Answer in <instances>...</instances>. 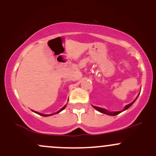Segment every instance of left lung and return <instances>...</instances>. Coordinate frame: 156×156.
Wrapping results in <instances>:
<instances>
[{
    "label": "left lung",
    "instance_id": "8db88e82",
    "mask_svg": "<svg viewBox=\"0 0 156 156\" xmlns=\"http://www.w3.org/2000/svg\"><path fill=\"white\" fill-rule=\"evenodd\" d=\"M135 100H134V101H132V103H130V104L127 105H126L125 107V108L123 109V111H125V110L128 109V108L130 107V106L132 105L134 102V101H135ZM93 108H94L95 109L97 110L98 111H99V112L103 113V114H108V115H111V116H116V115H117V114H119V113H121V111H116V112H109V111H108L107 110L103 109V108H100L99 107H96V106H93Z\"/></svg>",
    "mask_w": 156,
    "mask_h": 156
}]
</instances>
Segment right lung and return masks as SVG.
Wrapping results in <instances>:
<instances>
[{"label":"right lung","mask_w":156,"mask_h":156,"mask_svg":"<svg viewBox=\"0 0 156 156\" xmlns=\"http://www.w3.org/2000/svg\"><path fill=\"white\" fill-rule=\"evenodd\" d=\"M66 107V105H65L64 107H63V108H62L60 110V111H57V112L56 113V114H58L59 112H60V111H63V110L64 109V108H65ZM37 114H39V115H42V116H43V117H48V116H50V115H45V114H39V113H37ZM51 115H52V114H51Z\"/></svg>","instance_id":"add662e5"}]
</instances>
